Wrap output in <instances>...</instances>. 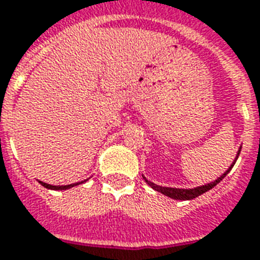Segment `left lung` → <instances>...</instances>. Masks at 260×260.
<instances>
[{
    "mask_svg": "<svg viewBox=\"0 0 260 260\" xmlns=\"http://www.w3.org/2000/svg\"><path fill=\"white\" fill-rule=\"evenodd\" d=\"M241 151V147L239 148V151H237V155H236V159L233 161V164L231 165V168L225 172V173L221 176V177H218L215 181H213V183L210 184H206V185H202V187H196V188H189V189H183V188H170V187H161V185H156V184L151 183V181H148L147 178L143 177L144 180H146V183L150 185V187L152 188V189H155V191L161 192V193H164V195L169 196V198H172V199H176V201H191V199H195V198H198L199 195H202V193H205V192L210 191L211 188H214L215 185H217L219 181H222V178L226 176L229 172H231V169L233 168V165L236 164V161H237V158H239V154H240Z\"/></svg>",
    "mask_w": 260,
    "mask_h": 260,
    "instance_id": "left-lung-1",
    "label": "left lung"
}]
</instances>
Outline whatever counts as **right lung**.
I'll return each mask as SVG.
<instances>
[{
    "label": "right lung",
    "instance_id": "1",
    "mask_svg": "<svg viewBox=\"0 0 260 260\" xmlns=\"http://www.w3.org/2000/svg\"><path fill=\"white\" fill-rule=\"evenodd\" d=\"M39 183H41V185H43L45 188H47V189H54V191H64V189H69V188L75 187V185H79V184L86 183V180H84V181H82V183L69 184V185H50V184L43 183V181H39Z\"/></svg>",
    "mask_w": 260,
    "mask_h": 260
}]
</instances>
